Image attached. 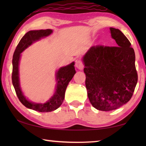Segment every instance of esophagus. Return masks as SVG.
Masks as SVG:
<instances>
[{"label": "esophagus", "instance_id": "34e87169", "mask_svg": "<svg viewBox=\"0 0 146 146\" xmlns=\"http://www.w3.org/2000/svg\"><path fill=\"white\" fill-rule=\"evenodd\" d=\"M75 66L76 68H77L78 70H82L84 67V63L82 62V61L81 60H78L76 61V63H75Z\"/></svg>", "mask_w": 146, "mask_h": 146}]
</instances>
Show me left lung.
<instances>
[{
    "label": "left lung",
    "mask_w": 146,
    "mask_h": 146,
    "mask_svg": "<svg viewBox=\"0 0 146 146\" xmlns=\"http://www.w3.org/2000/svg\"><path fill=\"white\" fill-rule=\"evenodd\" d=\"M110 31L117 46L97 44L83 58L89 99L94 108L105 111L129 102L138 80L131 44L118 29Z\"/></svg>",
    "instance_id": "left-lung-1"
}]
</instances>
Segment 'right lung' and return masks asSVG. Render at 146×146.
<instances>
[{"label":"right lung","mask_w":146,"mask_h":146,"mask_svg":"<svg viewBox=\"0 0 146 146\" xmlns=\"http://www.w3.org/2000/svg\"><path fill=\"white\" fill-rule=\"evenodd\" d=\"M52 33L49 29L40 30L29 31L26 33L17 45L13 56V71H12V83L15 90L17 97L23 104L26 108L37 111L38 112H50L56 110L62 104L65 96L66 88L70 81L72 79L76 71L74 67L75 63L72 62L70 65L61 68L56 73V90L54 95L48 102L45 104H34L29 102L23 95L19 86V63L21 53L28 48L33 42L38 40L40 38L47 36Z\"/></svg>","instance_id":"add662e5"}]
</instances>
